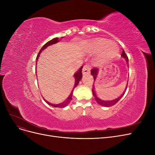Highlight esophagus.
Masks as SVG:
<instances>
[{"label":"esophagus","instance_id":"34e87169","mask_svg":"<svg viewBox=\"0 0 155 155\" xmlns=\"http://www.w3.org/2000/svg\"><path fill=\"white\" fill-rule=\"evenodd\" d=\"M91 72V68L90 66L88 64H85V66L83 67V70H82V73L83 75H87V74H89Z\"/></svg>","mask_w":155,"mask_h":155}]
</instances>
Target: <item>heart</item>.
Returning a JSON list of instances; mask_svg holds the SVG:
<instances>
[{
    "instance_id": "obj_1",
    "label": "heart",
    "mask_w": 155,
    "mask_h": 155,
    "mask_svg": "<svg viewBox=\"0 0 155 155\" xmlns=\"http://www.w3.org/2000/svg\"><path fill=\"white\" fill-rule=\"evenodd\" d=\"M92 46L93 50L96 51L104 50L99 59L100 62H104L106 60L113 58L118 51V46L116 44L109 43V41L105 39H97L95 40L93 42Z\"/></svg>"
}]
</instances>
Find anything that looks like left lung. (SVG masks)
<instances>
[{"label": "left lung", "instance_id": "8db88e82", "mask_svg": "<svg viewBox=\"0 0 155 155\" xmlns=\"http://www.w3.org/2000/svg\"><path fill=\"white\" fill-rule=\"evenodd\" d=\"M121 57H122L123 58H124V59H125V61H127V63L128 64V66H129V59H128L127 55L125 54V52L124 50H123V51H122V54H121ZM98 72H99V70H98V69H97V68H92V69L91 70V75L94 77V81H95V79H96V77H97V76ZM127 84H128V83H127ZM127 86H126L125 91H124L122 94H121V95L120 97H118V98H116V99H115V100H108V101H107V100H104L100 99V98L96 95V92H95V90H94L95 88H94V85H93L92 90V94H93L94 96L95 100L96 101V102L98 104L101 105V106H104V107H111V106H113L114 105H115V104H116V103L118 102V101L121 99V98L123 97V96L124 95V94H125V91H126V90H127Z\"/></svg>", "mask_w": 155, "mask_h": 155}]
</instances>
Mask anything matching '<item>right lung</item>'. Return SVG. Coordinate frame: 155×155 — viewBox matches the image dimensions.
<instances>
[{
    "label": "right lung",
    "mask_w": 155,
    "mask_h": 155,
    "mask_svg": "<svg viewBox=\"0 0 155 155\" xmlns=\"http://www.w3.org/2000/svg\"><path fill=\"white\" fill-rule=\"evenodd\" d=\"M62 38H63V37H62ZM59 41V38H58V37H57V38H54V39H51V40L49 41L48 42H47V43H46V44L43 46V47L41 48V49L40 50V51H39V52L38 55H37V58H36V64H37V60H38V59H39V55H40V54H41V51H43V50H44L45 48H47L48 46H50V45H54V44H55V43H58ZM82 68H83V66L78 70V72H76V73L74 74V77L75 78V83H74V88H73V89H72V91L71 93H70V96L67 97V99L66 100L64 101H63V102H62V103H61V104H51V103H49L48 101L45 100L44 99V98H43L44 100H45L46 103H47V104H48L49 105H51V106H52V107H54L63 108V107H66L67 105H68V104H70V102L71 101V100H72V94H73L74 89L78 86V83H79V81H80L81 79V78H82Z\"/></svg>",
    "instance_id": "add662e5"
}]
</instances>
